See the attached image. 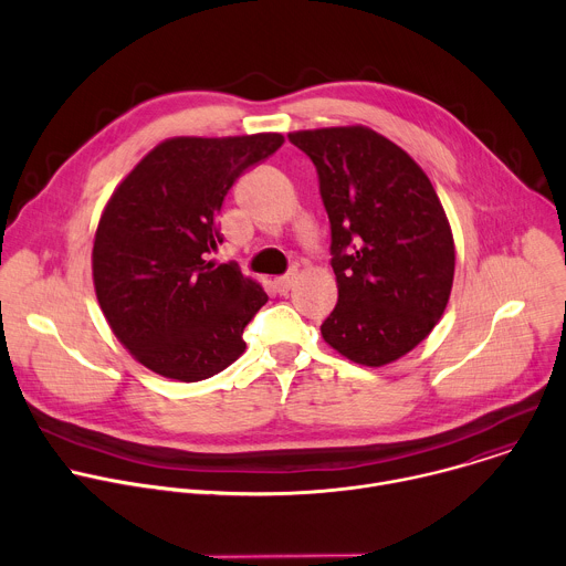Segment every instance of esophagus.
<instances>
[{
    "instance_id": "esophagus-1",
    "label": "esophagus",
    "mask_w": 566,
    "mask_h": 566,
    "mask_svg": "<svg viewBox=\"0 0 566 566\" xmlns=\"http://www.w3.org/2000/svg\"><path fill=\"white\" fill-rule=\"evenodd\" d=\"M293 282H295V273H286V275H282V277H275V280H273V286H275V291H277L280 295H284V293H289V289L293 286Z\"/></svg>"
}]
</instances>
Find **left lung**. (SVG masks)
Returning <instances> with one entry per match:
<instances>
[{
    "mask_svg": "<svg viewBox=\"0 0 566 566\" xmlns=\"http://www.w3.org/2000/svg\"><path fill=\"white\" fill-rule=\"evenodd\" d=\"M317 170L332 223L338 304L322 338L380 367L412 352L441 319L454 277L446 210L417 160L363 125L289 134Z\"/></svg>",
    "mask_w": 566,
    "mask_h": 566,
    "instance_id": "1",
    "label": "left lung"
}]
</instances>
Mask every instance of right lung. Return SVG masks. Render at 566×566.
I'll return each mask as SVG.
<instances>
[{
    "label": "right lung",
    "instance_id": "add662e5",
    "mask_svg": "<svg viewBox=\"0 0 566 566\" xmlns=\"http://www.w3.org/2000/svg\"><path fill=\"white\" fill-rule=\"evenodd\" d=\"M282 143V134L168 138L107 201L92 253L96 297L147 369L197 382L244 354L241 334L269 295L234 264L206 258L221 244L223 197Z\"/></svg>",
    "mask_w": 566,
    "mask_h": 566
}]
</instances>
